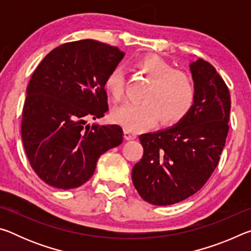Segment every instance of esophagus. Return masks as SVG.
Masks as SVG:
<instances>
[{
	"mask_svg": "<svg viewBox=\"0 0 251 251\" xmlns=\"http://www.w3.org/2000/svg\"><path fill=\"white\" fill-rule=\"evenodd\" d=\"M124 137H125L126 139H128V141H130V139H135L136 137H137V134H136L134 130L125 129V130H124Z\"/></svg>",
	"mask_w": 251,
	"mask_h": 251,
	"instance_id": "esophagus-1",
	"label": "esophagus"
}]
</instances>
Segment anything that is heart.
I'll use <instances>...</instances> for the list:
<instances>
[{"label": "heart", "instance_id": "b5f03b06", "mask_svg": "<svg viewBox=\"0 0 251 251\" xmlns=\"http://www.w3.org/2000/svg\"><path fill=\"white\" fill-rule=\"evenodd\" d=\"M136 64L151 80V85L143 95V101L127 103L114 110L113 122L126 129L139 130L158 120L163 126H175L184 121L196 103L194 79L157 55L143 56ZM124 84L125 74L121 66L114 67L104 80L106 92L115 101L124 96Z\"/></svg>", "mask_w": 251, "mask_h": 251}]
</instances>
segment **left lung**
<instances>
[{
    "instance_id": "8db88e82",
    "label": "left lung",
    "mask_w": 251,
    "mask_h": 251,
    "mask_svg": "<svg viewBox=\"0 0 251 251\" xmlns=\"http://www.w3.org/2000/svg\"><path fill=\"white\" fill-rule=\"evenodd\" d=\"M197 88L192 112L176 126L139 136L144 148L131 179L139 196L167 206L193 196L217 167L226 143L230 93L210 63L190 64Z\"/></svg>"
}]
</instances>
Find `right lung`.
Here are the masks:
<instances>
[{"label":"right lung","mask_w":251,"mask_h":251,"mask_svg":"<svg viewBox=\"0 0 251 251\" xmlns=\"http://www.w3.org/2000/svg\"><path fill=\"white\" fill-rule=\"evenodd\" d=\"M125 53L94 40L59 45L34 71L24 101L22 141L34 172L59 189L82 186L100 156L123 142L118 125H86L108 110L104 80Z\"/></svg>","instance_id":"right-lung-1"}]
</instances>
